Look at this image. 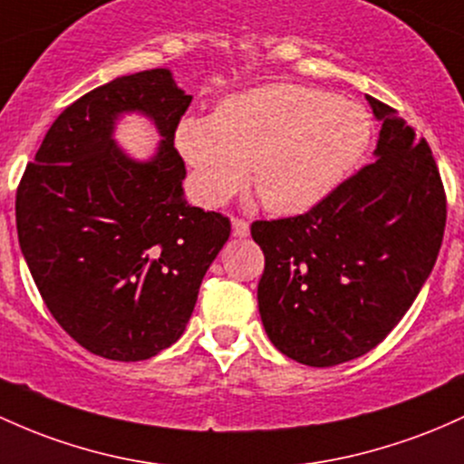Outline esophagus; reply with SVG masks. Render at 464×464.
Wrapping results in <instances>:
<instances>
[{
    "label": "esophagus",
    "instance_id": "1",
    "mask_svg": "<svg viewBox=\"0 0 464 464\" xmlns=\"http://www.w3.org/2000/svg\"><path fill=\"white\" fill-rule=\"evenodd\" d=\"M231 231H233V237H246L248 236V222L240 220V218H233Z\"/></svg>",
    "mask_w": 464,
    "mask_h": 464
}]
</instances>
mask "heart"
Returning <instances> with one entry per match:
<instances>
[{
	"instance_id": "obj_1",
	"label": "heart",
	"mask_w": 464,
	"mask_h": 464,
	"mask_svg": "<svg viewBox=\"0 0 464 464\" xmlns=\"http://www.w3.org/2000/svg\"><path fill=\"white\" fill-rule=\"evenodd\" d=\"M370 136L372 121L356 101L310 85L266 83L227 96L213 116H185L176 150L202 205H224L251 176L268 211L299 216L350 176Z\"/></svg>"
}]
</instances>
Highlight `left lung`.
I'll list each match as a JSON object with an SVG mask.
<instances>
[{
	"label": "left lung",
	"mask_w": 464,
	"mask_h": 464,
	"mask_svg": "<svg viewBox=\"0 0 464 464\" xmlns=\"http://www.w3.org/2000/svg\"><path fill=\"white\" fill-rule=\"evenodd\" d=\"M381 123L374 162L297 218L253 222L266 264L264 330L297 363L330 368L376 348L439 257L447 202L425 139L365 94Z\"/></svg>",
	"instance_id": "left-lung-1"
}]
</instances>
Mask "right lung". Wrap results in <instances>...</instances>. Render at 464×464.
Masks as SVG:
<instances>
[{
  "mask_svg": "<svg viewBox=\"0 0 464 464\" xmlns=\"http://www.w3.org/2000/svg\"><path fill=\"white\" fill-rule=\"evenodd\" d=\"M191 96L167 68L119 76L65 108L17 189V236L61 328L111 361L151 359L185 333L228 218L191 207L174 147ZM139 113L161 140L145 161L113 139Z\"/></svg>",
  "mask_w": 464,
  "mask_h": 464,
  "instance_id": "1",
  "label": "right lung"
}]
</instances>
